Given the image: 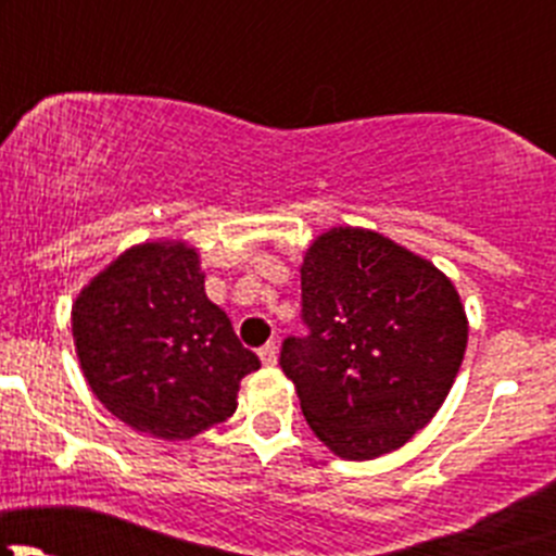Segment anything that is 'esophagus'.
<instances>
[{"label": "esophagus", "instance_id": "esophagus-1", "mask_svg": "<svg viewBox=\"0 0 556 556\" xmlns=\"http://www.w3.org/2000/svg\"><path fill=\"white\" fill-rule=\"evenodd\" d=\"M257 355H261L263 366H277L279 350H277V344H274V341H268V344L261 346V352H257Z\"/></svg>", "mask_w": 556, "mask_h": 556}]
</instances>
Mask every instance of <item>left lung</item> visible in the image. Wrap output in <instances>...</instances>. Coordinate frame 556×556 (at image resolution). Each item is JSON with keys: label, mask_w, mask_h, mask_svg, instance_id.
Segmentation results:
<instances>
[{"label": "left lung", "mask_w": 556, "mask_h": 556, "mask_svg": "<svg viewBox=\"0 0 556 556\" xmlns=\"http://www.w3.org/2000/svg\"><path fill=\"white\" fill-rule=\"evenodd\" d=\"M306 336L279 352L301 412L344 459L395 452L433 419L468 344L454 285L425 257L363 228L314 239L301 266Z\"/></svg>", "instance_id": "8db88e82"}]
</instances>
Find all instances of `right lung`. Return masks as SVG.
Masks as SVG:
<instances>
[{
    "label": "right lung",
    "mask_w": 556,
    "mask_h": 556,
    "mask_svg": "<svg viewBox=\"0 0 556 556\" xmlns=\"http://www.w3.org/2000/svg\"><path fill=\"white\" fill-rule=\"evenodd\" d=\"M83 374L110 414L164 441L193 439L237 412L261 361L204 293L199 255L150 242L112 261L72 306Z\"/></svg>",
    "instance_id": "1"
}]
</instances>
